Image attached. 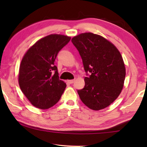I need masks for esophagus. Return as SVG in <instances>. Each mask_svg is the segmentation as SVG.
<instances>
[{"instance_id":"esophagus-1","label":"esophagus","mask_w":147,"mask_h":147,"mask_svg":"<svg viewBox=\"0 0 147 147\" xmlns=\"http://www.w3.org/2000/svg\"><path fill=\"white\" fill-rule=\"evenodd\" d=\"M74 82H75V80H67V83H69V84H73Z\"/></svg>"}]
</instances>
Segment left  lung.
<instances>
[{
    "label": "left lung",
    "mask_w": 147,
    "mask_h": 147,
    "mask_svg": "<svg viewBox=\"0 0 147 147\" xmlns=\"http://www.w3.org/2000/svg\"><path fill=\"white\" fill-rule=\"evenodd\" d=\"M71 42L79 51L87 76L84 88L78 90L80 99L90 109H104L123 88L126 69L121 54L110 41L92 33L80 34Z\"/></svg>",
    "instance_id": "obj_1"
}]
</instances>
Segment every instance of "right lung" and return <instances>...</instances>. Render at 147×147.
<instances>
[{
    "label": "right lung",
    "mask_w": 147,
    "mask_h": 147,
    "mask_svg": "<svg viewBox=\"0 0 147 147\" xmlns=\"http://www.w3.org/2000/svg\"><path fill=\"white\" fill-rule=\"evenodd\" d=\"M71 37L48 35L36 42L27 51L19 68V84L30 102L40 109H48L57 104L66 84L59 80L55 60L58 53Z\"/></svg>",
    "instance_id": "right-lung-1"
}]
</instances>
